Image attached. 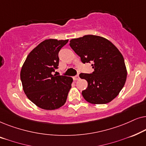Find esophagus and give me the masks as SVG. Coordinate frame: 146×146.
<instances>
[{"mask_svg": "<svg viewBox=\"0 0 146 146\" xmlns=\"http://www.w3.org/2000/svg\"><path fill=\"white\" fill-rule=\"evenodd\" d=\"M79 79H80V77H79V75H78V74L76 75V76L74 77V80H78Z\"/></svg>", "mask_w": 146, "mask_h": 146, "instance_id": "obj_1", "label": "esophagus"}]
</instances>
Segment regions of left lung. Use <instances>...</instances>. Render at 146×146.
<instances>
[{
  "instance_id": "1",
  "label": "left lung",
  "mask_w": 146,
  "mask_h": 146,
  "mask_svg": "<svg viewBox=\"0 0 146 146\" xmlns=\"http://www.w3.org/2000/svg\"><path fill=\"white\" fill-rule=\"evenodd\" d=\"M70 46L82 62L92 63L94 70L91 74L79 75L88 82L87 88L82 92L84 98L94 104H104L114 99L127 78L124 59L119 50L108 40L96 35L72 39Z\"/></svg>"
}]
</instances>
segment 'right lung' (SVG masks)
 I'll use <instances>...</instances> for the list:
<instances>
[{
    "mask_svg": "<svg viewBox=\"0 0 146 146\" xmlns=\"http://www.w3.org/2000/svg\"><path fill=\"white\" fill-rule=\"evenodd\" d=\"M68 42L45 40L29 53L22 67L23 90L28 98L42 109H58L66 102L73 79L52 72L58 66L59 51Z\"/></svg>",
    "mask_w": 146,
    "mask_h": 146,
    "instance_id": "right-lung-1",
    "label": "right lung"
}]
</instances>
